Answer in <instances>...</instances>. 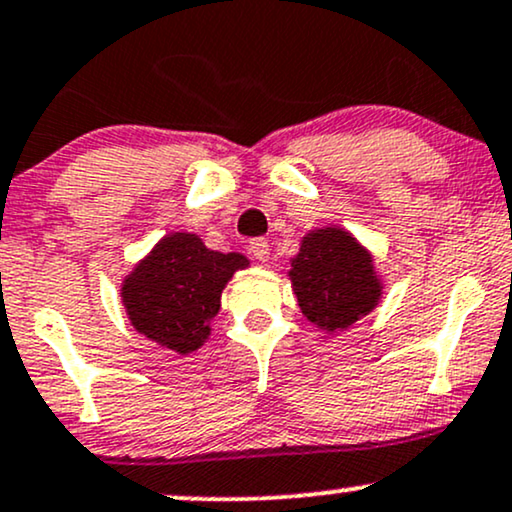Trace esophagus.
Masks as SVG:
<instances>
[{
  "instance_id": "34e87169",
  "label": "esophagus",
  "mask_w": 512,
  "mask_h": 512,
  "mask_svg": "<svg viewBox=\"0 0 512 512\" xmlns=\"http://www.w3.org/2000/svg\"><path fill=\"white\" fill-rule=\"evenodd\" d=\"M250 255L255 257L257 262H267V257H269V243L264 238H255L250 243Z\"/></svg>"
}]
</instances>
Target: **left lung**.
Segmentation results:
<instances>
[{"instance_id":"8db88e82","label":"left lung","mask_w":512,"mask_h":512,"mask_svg":"<svg viewBox=\"0 0 512 512\" xmlns=\"http://www.w3.org/2000/svg\"><path fill=\"white\" fill-rule=\"evenodd\" d=\"M291 281L303 315L326 331L346 329L367 315L381 293L372 257L341 229L315 231L303 240L291 262Z\"/></svg>"}]
</instances>
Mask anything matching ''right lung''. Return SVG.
I'll return each instance as SVG.
<instances>
[{
  "mask_svg": "<svg viewBox=\"0 0 512 512\" xmlns=\"http://www.w3.org/2000/svg\"><path fill=\"white\" fill-rule=\"evenodd\" d=\"M245 264L238 252L207 250L193 233L162 238L123 283L131 324L159 346L193 353L209 336L226 281Z\"/></svg>",
  "mask_w": 512,
  "mask_h": 512,
  "instance_id": "obj_1",
  "label": "right lung"
}]
</instances>
